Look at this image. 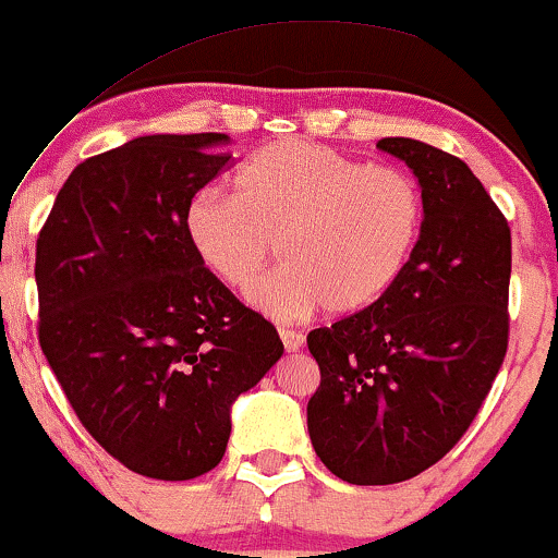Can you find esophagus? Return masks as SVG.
Masks as SVG:
<instances>
[{
	"mask_svg": "<svg viewBox=\"0 0 558 558\" xmlns=\"http://www.w3.org/2000/svg\"><path fill=\"white\" fill-rule=\"evenodd\" d=\"M279 337L281 342H284V350L287 352H298L300 347H303L305 337L300 331H292V329H279Z\"/></svg>",
	"mask_w": 558,
	"mask_h": 558,
	"instance_id": "obj_1",
	"label": "esophagus"
}]
</instances>
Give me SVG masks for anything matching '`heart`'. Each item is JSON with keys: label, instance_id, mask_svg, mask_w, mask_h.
Returning a JSON list of instances; mask_svg holds the SVG:
<instances>
[{"label": "heart", "instance_id": "b5f03b06", "mask_svg": "<svg viewBox=\"0 0 558 558\" xmlns=\"http://www.w3.org/2000/svg\"><path fill=\"white\" fill-rule=\"evenodd\" d=\"M415 177L303 141L268 143L234 174V195L206 187L185 206L201 264L247 292L268 260L284 266L251 294L281 320L318 307L344 316L376 303L402 277L421 240Z\"/></svg>", "mask_w": 558, "mask_h": 558}]
</instances>
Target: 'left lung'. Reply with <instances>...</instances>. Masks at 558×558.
<instances>
[{
  "mask_svg": "<svg viewBox=\"0 0 558 558\" xmlns=\"http://www.w3.org/2000/svg\"><path fill=\"white\" fill-rule=\"evenodd\" d=\"M423 190L421 240L376 303L307 333L320 386L307 430L355 486H389L441 460L475 421L509 344L512 232L481 180L447 150L384 137Z\"/></svg>",
  "mask_w": 558,
  "mask_h": 558,
  "instance_id": "1",
  "label": "left lung"
}]
</instances>
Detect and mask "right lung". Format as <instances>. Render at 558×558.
Segmentation results:
<instances>
[{"label":"right lung","instance_id":"right-lung-1","mask_svg":"<svg viewBox=\"0 0 558 558\" xmlns=\"http://www.w3.org/2000/svg\"><path fill=\"white\" fill-rule=\"evenodd\" d=\"M221 133L143 135L72 169L36 240L38 342L83 428L156 481L221 462L229 410L284 352L201 264L185 206Z\"/></svg>","mask_w":558,"mask_h":558}]
</instances>
